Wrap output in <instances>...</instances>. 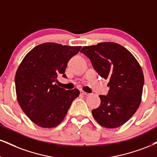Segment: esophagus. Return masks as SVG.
<instances>
[{"label": "esophagus", "instance_id": "esophagus-1", "mask_svg": "<svg viewBox=\"0 0 157 157\" xmlns=\"http://www.w3.org/2000/svg\"><path fill=\"white\" fill-rule=\"evenodd\" d=\"M81 93H82V94H84V95H89V93H87V92H84V91H81Z\"/></svg>", "mask_w": 157, "mask_h": 157}]
</instances>
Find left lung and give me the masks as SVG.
Here are the masks:
<instances>
[{
    "label": "left lung",
    "mask_w": 157,
    "mask_h": 157,
    "mask_svg": "<svg viewBox=\"0 0 157 157\" xmlns=\"http://www.w3.org/2000/svg\"><path fill=\"white\" fill-rule=\"evenodd\" d=\"M102 78L109 81L107 95H100V105L92 111L94 119L106 128L127 122L140 105L144 76L134 56L120 44L102 42L81 50Z\"/></svg>",
    "instance_id": "left-lung-1"
}]
</instances>
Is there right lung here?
I'll list each match as a JSON object with an SVG mask.
<instances>
[{
    "label": "right lung",
    "mask_w": 157,
    "mask_h": 157,
    "mask_svg": "<svg viewBox=\"0 0 157 157\" xmlns=\"http://www.w3.org/2000/svg\"><path fill=\"white\" fill-rule=\"evenodd\" d=\"M82 46L55 43L38 45L29 52L15 75L17 101L33 122L44 128H52L62 122L79 90H66L55 82L65 74L67 63Z\"/></svg>",
    "instance_id": "add662e5"
}]
</instances>
